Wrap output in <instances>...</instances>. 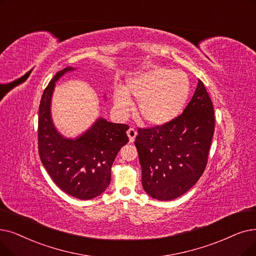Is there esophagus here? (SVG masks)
I'll list each match as a JSON object with an SVG mask.
<instances>
[{"label": "esophagus", "instance_id": "esophagus-1", "mask_svg": "<svg viewBox=\"0 0 256 256\" xmlns=\"http://www.w3.org/2000/svg\"><path fill=\"white\" fill-rule=\"evenodd\" d=\"M128 136L130 138V142H134L135 137L137 136V130L134 128H130L128 130Z\"/></svg>", "mask_w": 256, "mask_h": 256}]
</instances>
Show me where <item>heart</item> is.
<instances>
[{
    "label": "heart",
    "instance_id": "b5f03b06",
    "mask_svg": "<svg viewBox=\"0 0 256 256\" xmlns=\"http://www.w3.org/2000/svg\"><path fill=\"white\" fill-rule=\"evenodd\" d=\"M190 93V82L182 71L164 66L136 74L128 80L124 92H115L116 108L128 113L130 98L138 100V115L150 126H163L181 114Z\"/></svg>",
    "mask_w": 256,
    "mask_h": 256
}]
</instances>
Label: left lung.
Wrapping results in <instances>:
<instances>
[{
    "label": "left lung",
    "instance_id": "1",
    "mask_svg": "<svg viewBox=\"0 0 256 256\" xmlns=\"http://www.w3.org/2000/svg\"><path fill=\"white\" fill-rule=\"evenodd\" d=\"M214 132V104L198 80L181 115L163 126L138 128L135 146L146 192L170 201L190 190L206 168Z\"/></svg>",
    "mask_w": 256,
    "mask_h": 256
}]
</instances>
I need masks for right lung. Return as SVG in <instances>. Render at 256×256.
<instances>
[{
	"instance_id": "1",
	"label": "right lung",
	"mask_w": 256,
	"mask_h": 256,
	"mask_svg": "<svg viewBox=\"0 0 256 256\" xmlns=\"http://www.w3.org/2000/svg\"><path fill=\"white\" fill-rule=\"evenodd\" d=\"M71 70V66H66L55 74L42 93L38 108V154L44 168L62 190L77 198L90 200L108 186L113 162L128 142V126L100 118L80 138L62 137L52 124L50 102L55 82Z\"/></svg>"
}]
</instances>
